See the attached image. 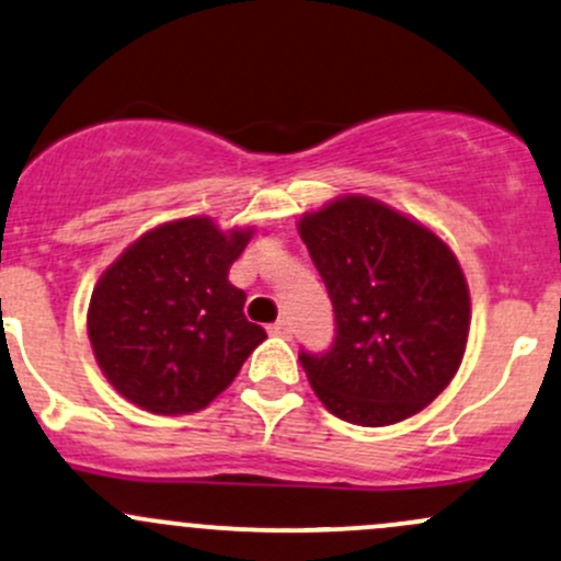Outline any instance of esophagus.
<instances>
[{
  "mask_svg": "<svg viewBox=\"0 0 561 561\" xmlns=\"http://www.w3.org/2000/svg\"><path fill=\"white\" fill-rule=\"evenodd\" d=\"M271 335H279V337H290L293 335V324L287 319H276L274 324H268Z\"/></svg>",
  "mask_w": 561,
  "mask_h": 561,
  "instance_id": "esophagus-1",
  "label": "esophagus"
}]
</instances>
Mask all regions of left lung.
Masks as SVG:
<instances>
[{"instance_id": "left-lung-1", "label": "left lung", "mask_w": 561, "mask_h": 561, "mask_svg": "<svg viewBox=\"0 0 561 561\" xmlns=\"http://www.w3.org/2000/svg\"><path fill=\"white\" fill-rule=\"evenodd\" d=\"M298 231L335 313L332 346L298 354L317 397L356 426L421 412L453 380L469 337V287L450 248L365 196L306 215Z\"/></svg>"}]
</instances>
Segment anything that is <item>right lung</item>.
I'll return each mask as SVG.
<instances>
[{"instance_id":"1","label":"right lung","mask_w":561,"mask_h":561,"mask_svg":"<svg viewBox=\"0 0 561 561\" xmlns=\"http://www.w3.org/2000/svg\"><path fill=\"white\" fill-rule=\"evenodd\" d=\"M250 233H224L210 218L172 220L101 276L90 298V343L122 397L159 415L202 410L266 341V330L244 317L248 295L229 282Z\"/></svg>"}]
</instances>
